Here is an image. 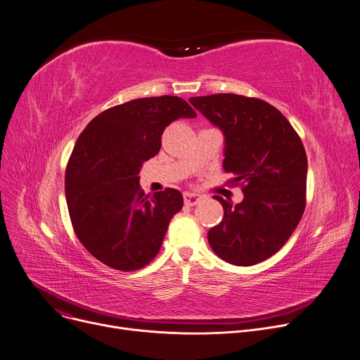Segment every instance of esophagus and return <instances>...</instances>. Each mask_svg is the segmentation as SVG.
<instances>
[{"instance_id":"34e87169","label":"esophagus","mask_w":360,"mask_h":360,"mask_svg":"<svg viewBox=\"0 0 360 360\" xmlns=\"http://www.w3.org/2000/svg\"><path fill=\"white\" fill-rule=\"evenodd\" d=\"M202 195L200 193H193V192H184V201L186 205H197L198 202L202 201Z\"/></svg>"}]
</instances>
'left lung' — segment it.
<instances>
[{"mask_svg":"<svg viewBox=\"0 0 360 360\" xmlns=\"http://www.w3.org/2000/svg\"><path fill=\"white\" fill-rule=\"evenodd\" d=\"M192 106L221 129L225 172L241 185L240 204L215 200L222 221L208 231L214 252L234 266H254L276 254L306 208L307 156L300 136L270 103L233 93L191 97Z\"/></svg>","mask_w":360,"mask_h":360,"instance_id":"1","label":"left lung"}]
</instances>
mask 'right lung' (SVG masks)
I'll use <instances>...</instances> for the list:
<instances>
[{
	"label": "right lung",
	"instance_id": "obj_1",
	"mask_svg": "<svg viewBox=\"0 0 360 360\" xmlns=\"http://www.w3.org/2000/svg\"><path fill=\"white\" fill-rule=\"evenodd\" d=\"M179 117H197L176 96L143 97L97 115L80 134L66 168V201L73 230L103 264L134 271L156 257L182 193L167 188L145 195L143 162L162 145V134Z\"/></svg>",
	"mask_w": 360,
	"mask_h": 360
}]
</instances>
